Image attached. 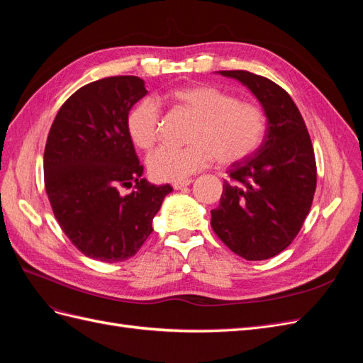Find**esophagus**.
<instances>
[{
  "mask_svg": "<svg viewBox=\"0 0 363 363\" xmlns=\"http://www.w3.org/2000/svg\"><path fill=\"white\" fill-rule=\"evenodd\" d=\"M191 183H192V180H191V179H188V180H183V182H175V183L172 184V188H174L175 191H180V189L186 188V186H189Z\"/></svg>",
  "mask_w": 363,
  "mask_h": 363,
  "instance_id": "obj_1",
  "label": "esophagus"
}]
</instances>
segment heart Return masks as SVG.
<instances>
[{"label": "heart", "mask_w": 363, "mask_h": 363, "mask_svg": "<svg viewBox=\"0 0 363 363\" xmlns=\"http://www.w3.org/2000/svg\"><path fill=\"white\" fill-rule=\"evenodd\" d=\"M168 103L195 116L186 147L162 145L147 159L152 179L183 182L204 169L216 159L221 164L242 162L255 152L265 136L267 119L252 103L238 101L236 96L212 84L175 87L163 95ZM160 112L151 98H144L130 108L125 128L130 140L139 150H150L159 135Z\"/></svg>", "instance_id": "b5f03b06"}]
</instances>
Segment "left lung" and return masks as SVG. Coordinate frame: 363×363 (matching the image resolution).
<instances>
[{
    "label": "left lung",
    "instance_id": "obj_1",
    "mask_svg": "<svg viewBox=\"0 0 363 363\" xmlns=\"http://www.w3.org/2000/svg\"><path fill=\"white\" fill-rule=\"evenodd\" d=\"M256 96L267 116L260 147L233 163L212 228L247 260L277 256L298 235L316 189V163L304 119L279 84L248 71H218Z\"/></svg>",
    "mask_w": 363,
    "mask_h": 363
}]
</instances>
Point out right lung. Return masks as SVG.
Here are the masks:
<instances>
[{"label": "right lung", "mask_w": 363, "mask_h": 363, "mask_svg": "<svg viewBox=\"0 0 363 363\" xmlns=\"http://www.w3.org/2000/svg\"><path fill=\"white\" fill-rule=\"evenodd\" d=\"M147 94L135 75L92 82L65 101L50 128L43 152L48 200L63 233L95 260L135 256L172 192L169 184L140 179L144 167L127 135V113ZM133 184L127 196L118 192Z\"/></svg>", "instance_id": "right-lung-1"}]
</instances>
